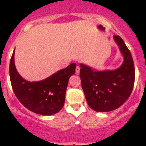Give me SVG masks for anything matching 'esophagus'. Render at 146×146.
<instances>
[{"instance_id": "esophagus-1", "label": "esophagus", "mask_w": 146, "mask_h": 146, "mask_svg": "<svg viewBox=\"0 0 146 146\" xmlns=\"http://www.w3.org/2000/svg\"><path fill=\"white\" fill-rule=\"evenodd\" d=\"M79 73H80V67H79L78 66H76V73L77 75H78Z\"/></svg>"}]
</instances>
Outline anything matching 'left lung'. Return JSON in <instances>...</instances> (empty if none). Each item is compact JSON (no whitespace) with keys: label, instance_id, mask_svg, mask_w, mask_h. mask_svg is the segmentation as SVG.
Instances as JSON below:
<instances>
[{"label":"left lung","instance_id":"left-lung-1","mask_svg":"<svg viewBox=\"0 0 146 146\" xmlns=\"http://www.w3.org/2000/svg\"><path fill=\"white\" fill-rule=\"evenodd\" d=\"M123 57L122 64L114 70H97L80 64V79L87 102L91 109L107 112L119 108L133 90L135 68L129 48L119 36H113Z\"/></svg>","mask_w":146,"mask_h":146}]
</instances>
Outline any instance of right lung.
Instances as JSON below:
<instances>
[{
	"label": "right lung",
	"mask_w": 146,
	"mask_h": 146,
	"mask_svg": "<svg viewBox=\"0 0 146 146\" xmlns=\"http://www.w3.org/2000/svg\"><path fill=\"white\" fill-rule=\"evenodd\" d=\"M14 56L15 49L10 62V78L19 101L36 114L49 116L58 113L64 105L69 78L76 73V64H70L44 80L30 82L17 72Z\"/></svg>",
	"instance_id": "obj_1"
}]
</instances>
